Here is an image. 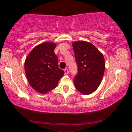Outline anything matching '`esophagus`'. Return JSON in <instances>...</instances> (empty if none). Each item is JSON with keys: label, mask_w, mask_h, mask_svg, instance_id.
I'll list each match as a JSON object with an SVG mask.
<instances>
[{"label": "esophagus", "mask_w": 132, "mask_h": 132, "mask_svg": "<svg viewBox=\"0 0 132 132\" xmlns=\"http://www.w3.org/2000/svg\"><path fill=\"white\" fill-rule=\"evenodd\" d=\"M64 72H65V75H67V74L69 73V70H68L67 69H65Z\"/></svg>", "instance_id": "1"}]
</instances>
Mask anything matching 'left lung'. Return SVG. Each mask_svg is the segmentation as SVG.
Returning a JSON list of instances; mask_svg holds the SVG:
<instances>
[{"mask_svg":"<svg viewBox=\"0 0 132 132\" xmlns=\"http://www.w3.org/2000/svg\"><path fill=\"white\" fill-rule=\"evenodd\" d=\"M72 46L78 66L74 85L81 94L88 95L96 90L101 83L105 70L104 58L90 43L76 41Z\"/></svg>","mask_w":132,"mask_h":132,"instance_id":"8db88e82","label":"left lung"}]
</instances>
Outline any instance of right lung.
<instances>
[{"instance_id": "obj_1", "label": "right lung", "mask_w": 132, "mask_h": 132, "mask_svg": "<svg viewBox=\"0 0 132 132\" xmlns=\"http://www.w3.org/2000/svg\"><path fill=\"white\" fill-rule=\"evenodd\" d=\"M55 47L54 43L39 44L25 60L24 70L28 81L39 93H47L54 89L64 75V71L59 67L58 58L54 53Z\"/></svg>"}]
</instances>
